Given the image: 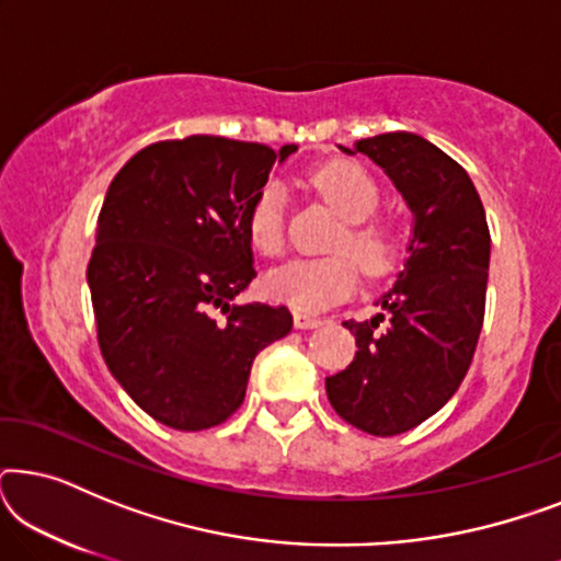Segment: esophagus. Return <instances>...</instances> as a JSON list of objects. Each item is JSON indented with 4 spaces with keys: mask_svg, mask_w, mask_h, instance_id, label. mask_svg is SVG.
<instances>
[{
    "mask_svg": "<svg viewBox=\"0 0 561 561\" xmlns=\"http://www.w3.org/2000/svg\"><path fill=\"white\" fill-rule=\"evenodd\" d=\"M294 324L296 329H317L321 324V319L309 317V313H294Z\"/></svg>",
    "mask_w": 561,
    "mask_h": 561,
    "instance_id": "34e87169",
    "label": "esophagus"
}]
</instances>
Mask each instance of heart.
I'll list each match as a JSON object with an SVG mask.
<instances>
[{
  "mask_svg": "<svg viewBox=\"0 0 561 561\" xmlns=\"http://www.w3.org/2000/svg\"><path fill=\"white\" fill-rule=\"evenodd\" d=\"M313 188L344 219V229L334 237L332 250L347 252L370 275H386L396 265L401 240L386 221L370 219L380 206V186L363 165L350 160H332L311 175ZM283 206L286 191L280 183H267L248 211L250 242L263 255H280ZM350 257L332 255L319 260H290L267 273L265 290L273 301L290 306L298 313H319L342 301L357 286V267Z\"/></svg>",
  "mask_w": 561,
  "mask_h": 561,
  "instance_id": "1",
  "label": "heart"
}]
</instances>
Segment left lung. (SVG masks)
Wrapping results in <instances>:
<instances>
[{
  "instance_id": "left-lung-1",
  "label": "left lung",
  "mask_w": 561,
  "mask_h": 561,
  "mask_svg": "<svg viewBox=\"0 0 561 561\" xmlns=\"http://www.w3.org/2000/svg\"><path fill=\"white\" fill-rule=\"evenodd\" d=\"M380 165L413 214L409 260L370 321L355 332L350 367L327 378V396L347 424L396 436L434 416L472 363L485 317L490 232L470 175L413 133H386L342 148Z\"/></svg>"
}]
</instances>
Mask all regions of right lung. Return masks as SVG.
<instances>
[{
	"label": "right lung",
	"mask_w": 561,
	"mask_h": 561,
	"mask_svg": "<svg viewBox=\"0 0 561 561\" xmlns=\"http://www.w3.org/2000/svg\"><path fill=\"white\" fill-rule=\"evenodd\" d=\"M296 150L191 135L148 145L110 183L87 271L99 347L160 424L202 432L227 421L252 359L294 327L286 306L234 298L255 278L250 206Z\"/></svg>",
	"instance_id": "obj_1"
}]
</instances>
